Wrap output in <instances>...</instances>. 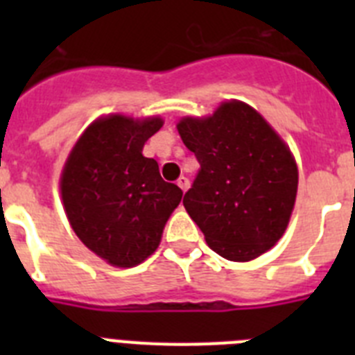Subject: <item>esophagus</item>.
<instances>
[{
  "label": "esophagus",
  "mask_w": 355,
  "mask_h": 355,
  "mask_svg": "<svg viewBox=\"0 0 355 355\" xmlns=\"http://www.w3.org/2000/svg\"><path fill=\"white\" fill-rule=\"evenodd\" d=\"M178 187L183 190V192H187L188 188H190V181H188V178H184V175H181L180 180H178Z\"/></svg>",
  "instance_id": "obj_1"
}]
</instances>
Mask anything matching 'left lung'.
I'll use <instances>...</instances> for the list:
<instances>
[{"label": "left lung", "instance_id": "1", "mask_svg": "<svg viewBox=\"0 0 355 355\" xmlns=\"http://www.w3.org/2000/svg\"><path fill=\"white\" fill-rule=\"evenodd\" d=\"M200 168L184 193L188 215L229 261H250L277 243L293 211L299 172L286 144L254 108L229 101L208 119L178 124Z\"/></svg>", "mask_w": 355, "mask_h": 355}]
</instances>
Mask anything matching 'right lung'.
<instances>
[{"label": "right lung", "instance_id": "1", "mask_svg": "<svg viewBox=\"0 0 355 355\" xmlns=\"http://www.w3.org/2000/svg\"><path fill=\"white\" fill-rule=\"evenodd\" d=\"M162 119L124 115L92 122L62 172L65 213L85 245L110 265L130 268L155 252L183 192L163 181L158 162L142 155Z\"/></svg>", "mask_w": 355, "mask_h": 355}]
</instances>
